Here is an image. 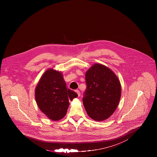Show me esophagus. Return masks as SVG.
I'll return each instance as SVG.
<instances>
[{
	"label": "esophagus",
	"instance_id": "obj_1",
	"mask_svg": "<svg viewBox=\"0 0 157 157\" xmlns=\"http://www.w3.org/2000/svg\"><path fill=\"white\" fill-rule=\"evenodd\" d=\"M75 92H76V93L77 94L78 96L80 97V92L78 90H75Z\"/></svg>",
	"mask_w": 157,
	"mask_h": 157
}]
</instances>
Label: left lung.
<instances>
[{
	"instance_id": "8db88e82",
	"label": "left lung",
	"mask_w": 157,
	"mask_h": 157,
	"mask_svg": "<svg viewBox=\"0 0 157 157\" xmlns=\"http://www.w3.org/2000/svg\"><path fill=\"white\" fill-rule=\"evenodd\" d=\"M86 90L83 103L90 118L97 121L109 118L116 110L121 95L120 82L109 67L93 65L86 72Z\"/></svg>"
}]
</instances>
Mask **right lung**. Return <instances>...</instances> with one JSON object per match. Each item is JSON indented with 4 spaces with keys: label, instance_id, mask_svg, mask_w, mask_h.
I'll return each mask as SVG.
<instances>
[{
    "label": "right lung",
    "instance_id": "obj_1",
    "mask_svg": "<svg viewBox=\"0 0 157 157\" xmlns=\"http://www.w3.org/2000/svg\"><path fill=\"white\" fill-rule=\"evenodd\" d=\"M77 94L67 88L63 74L53 68L48 69L40 77L35 89V98L40 111L50 120L62 119Z\"/></svg>",
    "mask_w": 157,
    "mask_h": 157
}]
</instances>
